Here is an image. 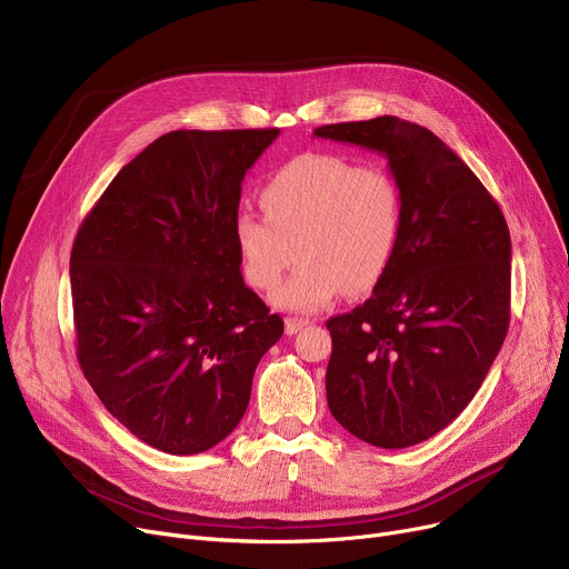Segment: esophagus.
Listing matches in <instances>:
<instances>
[{
	"mask_svg": "<svg viewBox=\"0 0 569 569\" xmlns=\"http://www.w3.org/2000/svg\"><path fill=\"white\" fill-rule=\"evenodd\" d=\"M309 325V318H286V333L295 336L297 331H301Z\"/></svg>",
	"mask_w": 569,
	"mask_h": 569,
	"instance_id": "1",
	"label": "esophagus"
}]
</instances>
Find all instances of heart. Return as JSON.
I'll return each mask as SVG.
<instances>
[{
	"instance_id": "heart-1",
	"label": "heart",
	"mask_w": 569,
	"mask_h": 569,
	"mask_svg": "<svg viewBox=\"0 0 569 569\" xmlns=\"http://www.w3.org/2000/svg\"><path fill=\"white\" fill-rule=\"evenodd\" d=\"M264 217L240 212L233 238L256 290H274L295 256L299 268L274 305L318 311L340 292L361 295L385 277L402 236L393 176L340 156H301L260 189Z\"/></svg>"
}]
</instances>
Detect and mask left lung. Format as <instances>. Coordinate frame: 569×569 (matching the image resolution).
Listing matches in <instances>:
<instances>
[{
	"instance_id": "left-lung-1",
	"label": "left lung",
	"mask_w": 569,
	"mask_h": 569,
	"mask_svg": "<svg viewBox=\"0 0 569 569\" xmlns=\"http://www.w3.org/2000/svg\"><path fill=\"white\" fill-rule=\"evenodd\" d=\"M316 137L377 150L402 199V236L355 311L327 320L333 419L366 443L407 448L473 400L510 325V233L499 203L428 128L398 117Z\"/></svg>"
}]
</instances>
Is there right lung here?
<instances>
[{
  "mask_svg": "<svg viewBox=\"0 0 569 569\" xmlns=\"http://www.w3.org/2000/svg\"><path fill=\"white\" fill-rule=\"evenodd\" d=\"M279 128L176 130L109 182L70 253L78 361L137 439L197 456L247 411L283 320L244 286L233 221Z\"/></svg>",
  "mask_w": 569,
  "mask_h": 569,
  "instance_id": "1",
  "label": "right lung"
}]
</instances>
